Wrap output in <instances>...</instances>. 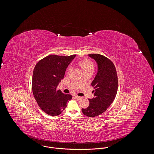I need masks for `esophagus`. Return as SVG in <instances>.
<instances>
[{"mask_svg":"<svg viewBox=\"0 0 154 154\" xmlns=\"http://www.w3.org/2000/svg\"><path fill=\"white\" fill-rule=\"evenodd\" d=\"M74 97H75L76 100H80V99H81V97L78 96H74Z\"/></svg>","mask_w":154,"mask_h":154,"instance_id":"esophagus-1","label":"esophagus"}]
</instances>
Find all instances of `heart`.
I'll list each match as a JSON object with an SVG mask.
<instances>
[{
    "instance_id": "obj_1",
    "label": "heart",
    "mask_w": 154,
    "mask_h": 154,
    "mask_svg": "<svg viewBox=\"0 0 154 154\" xmlns=\"http://www.w3.org/2000/svg\"><path fill=\"white\" fill-rule=\"evenodd\" d=\"M79 64L82 69L84 72L88 71V70H91V71L94 70V64L91 61H90L88 59L85 58V59L81 60L79 63ZM69 69L70 70V67H69Z\"/></svg>"
}]
</instances>
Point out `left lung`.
Here are the masks:
<instances>
[{
    "label": "left lung",
    "instance_id": "1",
    "mask_svg": "<svg viewBox=\"0 0 154 154\" xmlns=\"http://www.w3.org/2000/svg\"><path fill=\"white\" fill-rule=\"evenodd\" d=\"M97 65V72L91 82L94 96L89 99L87 108H82L83 114L95 117L102 114L114 101L117 92L118 80L115 66L106 57L100 54H89Z\"/></svg>",
    "mask_w": 154,
    "mask_h": 154
}]
</instances>
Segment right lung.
I'll list each match as a JSON object with an SVG mask.
<instances>
[{
  "instance_id": "1",
  "label": "right lung",
  "mask_w": 154,
  "mask_h": 154,
  "mask_svg": "<svg viewBox=\"0 0 154 154\" xmlns=\"http://www.w3.org/2000/svg\"><path fill=\"white\" fill-rule=\"evenodd\" d=\"M76 57L49 55L36 64L32 75V90L40 108L46 114L57 116L67 106L72 95L64 94L57 87L64 78L66 69Z\"/></svg>"
}]
</instances>
